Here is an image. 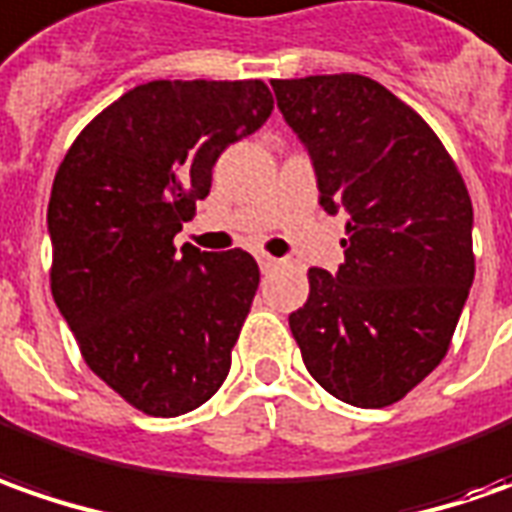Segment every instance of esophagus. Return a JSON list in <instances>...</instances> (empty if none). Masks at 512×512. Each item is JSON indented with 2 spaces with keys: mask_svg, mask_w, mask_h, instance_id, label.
Listing matches in <instances>:
<instances>
[{
  "mask_svg": "<svg viewBox=\"0 0 512 512\" xmlns=\"http://www.w3.org/2000/svg\"><path fill=\"white\" fill-rule=\"evenodd\" d=\"M257 263H260V269H263V272H269V269H277V263H280V260L272 255H257Z\"/></svg>",
  "mask_w": 512,
  "mask_h": 512,
  "instance_id": "esophagus-1",
  "label": "esophagus"
}]
</instances>
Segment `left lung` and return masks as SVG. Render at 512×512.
<instances>
[{"label": "left lung", "mask_w": 512, "mask_h": 512, "mask_svg": "<svg viewBox=\"0 0 512 512\" xmlns=\"http://www.w3.org/2000/svg\"><path fill=\"white\" fill-rule=\"evenodd\" d=\"M328 215L345 212V263L309 269L289 314L309 374L357 408L402 399L448 354L473 286V206L448 150L379 81H272Z\"/></svg>", "instance_id": "left-lung-1"}]
</instances>
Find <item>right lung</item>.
I'll use <instances>...</instances> for the list:
<instances>
[{"mask_svg": "<svg viewBox=\"0 0 512 512\" xmlns=\"http://www.w3.org/2000/svg\"><path fill=\"white\" fill-rule=\"evenodd\" d=\"M263 81H147L96 115L56 172L50 289L84 362L150 416L223 385L260 269L243 249L172 246L221 152L272 115Z\"/></svg>", "mask_w": 512, "mask_h": 512, "instance_id": "right-lung-1", "label": "right lung"}]
</instances>
